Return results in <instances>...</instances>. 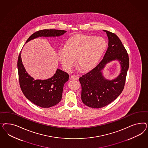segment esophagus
I'll list each match as a JSON object with an SVG mask.
<instances>
[{"label": "esophagus", "instance_id": "1", "mask_svg": "<svg viewBox=\"0 0 148 148\" xmlns=\"http://www.w3.org/2000/svg\"><path fill=\"white\" fill-rule=\"evenodd\" d=\"M77 79H78V77L75 75H72L71 76V79H72V80H76Z\"/></svg>", "mask_w": 148, "mask_h": 148}]
</instances>
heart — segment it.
<instances>
[{
	"label": "heart",
	"instance_id": "obj_1",
	"mask_svg": "<svg viewBox=\"0 0 148 148\" xmlns=\"http://www.w3.org/2000/svg\"><path fill=\"white\" fill-rule=\"evenodd\" d=\"M106 46V41L102 37L77 35L68 39L64 46L58 50V56L67 71L72 69L76 58L80 67L88 70L98 63Z\"/></svg>",
	"mask_w": 148,
	"mask_h": 148
}]
</instances>
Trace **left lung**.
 <instances>
[{
  "instance_id": "obj_1",
  "label": "left lung",
  "mask_w": 148,
  "mask_h": 148,
  "mask_svg": "<svg viewBox=\"0 0 148 148\" xmlns=\"http://www.w3.org/2000/svg\"><path fill=\"white\" fill-rule=\"evenodd\" d=\"M103 31L108 35V47L103 60L92 70L79 78L83 103L96 108L108 105L121 94L129 67V56L121 40L114 33ZM115 60L121 65V73L115 79L108 80L103 76L102 70L108 63Z\"/></svg>"
}]
</instances>
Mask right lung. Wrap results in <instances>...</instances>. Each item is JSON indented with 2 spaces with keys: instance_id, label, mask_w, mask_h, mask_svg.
Listing matches in <instances>:
<instances>
[{
  "instance_id": "add662e5",
  "label": "right lung",
  "mask_w": 148,
  "mask_h": 148,
  "mask_svg": "<svg viewBox=\"0 0 148 148\" xmlns=\"http://www.w3.org/2000/svg\"><path fill=\"white\" fill-rule=\"evenodd\" d=\"M62 30L45 29L34 33L26 43L40 37H59L66 32ZM19 85L23 93L29 100L40 108H49L56 105L62 99L64 84L69 79V75L57 69L51 77L46 80H35L27 73L23 64L21 51L17 62Z\"/></svg>"
}]
</instances>
